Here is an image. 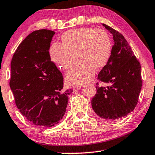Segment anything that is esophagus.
Segmentation results:
<instances>
[{"instance_id": "esophagus-1", "label": "esophagus", "mask_w": 155, "mask_h": 155, "mask_svg": "<svg viewBox=\"0 0 155 155\" xmlns=\"http://www.w3.org/2000/svg\"><path fill=\"white\" fill-rule=\"evenodd\" d=\"M81 85H75V86H73V90H75V91H77V90H80V88H81Z\"/></svg>"}]
</instances>
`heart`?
Here are the masks:
<instances>
[{
  "label": "heart",
  "instance_id": "b5f03b06",
  "mask_svg": "<svg viewBox=\"0 0 155 155\" xmlns=\"http://www.w3.org/2000/svg\"><path fill=\"white\" fill-rule=\"evenodd\" d=\"M63 43L55 42L50 49L52 61L63 71L73 66L68 73L67 82L82 84L89 81L99 69L107 64L111 56V43L108 33L102 29L82 27L68 30L62 35Z\"/></svg>",
  "mask_w": 155,
  "mask_h": 155
}]
</instances>
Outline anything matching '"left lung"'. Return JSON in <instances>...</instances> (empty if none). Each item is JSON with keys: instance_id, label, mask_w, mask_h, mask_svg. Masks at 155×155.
<instances>
[{"instance_id": "1", "label": "left lung", "mask_w": 155, "mask_h": 155, "mask_svg": "<svg viewBox=\"0 0 155 155\" xmlns=\"http://www.w3.org/2000/svg\"><path fill=\"white\" fill-rule=\"evenodd\" d=\"M103 26L113 35L114 44L109 61L98 75L99 81L107 86L96 84L92 107L101 118L116 120L136 107L143 85L141 65L124 36L107 25Z\"/></svg>"}]
</instances>
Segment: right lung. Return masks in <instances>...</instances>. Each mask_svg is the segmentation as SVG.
<instances>
[{"mask_svg": "<svg viewBox=\"0 0 155 155\" xmlns=\"http://www.w3.org/2000/svg\"><path fill=\"white\" fill-rule=\"evenodd\" d=\"M54 31H34L21 42L11 61L10 87L20 113L31 124L50 128L66 111L72 89L64 90L63 77L51 60Z\"/></svg>", "mask_w": 155, "mask_h": 155, "instance_id": "right-lung-1", "label": "right lung"}]
</instances>
